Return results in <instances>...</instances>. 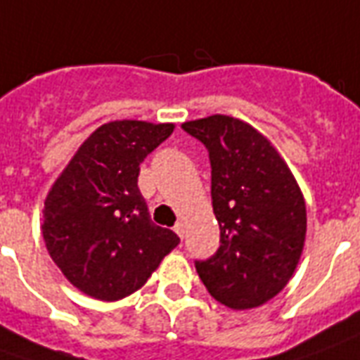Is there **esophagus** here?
I'll return each instance as SVG.
<instances>
[{
    "label": "esophagus",
    "mask_w": 360,
    "mask_h": 360,
    "mask_svg": "<svg viewBox=\"0 0 360 360\" xmlns=\"http://www.w3.org/2000/svg\"><path fill=\"white\" fill-rule=\"evenodd\" d=\"M175 233L179 236L181 240L185 238V222H183V220H179V222L175 224Z\"/></svg>",
    "instance_id": "obj_1"
}]
</instances>
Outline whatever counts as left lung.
Segmentation results:
<instances>
[{
  "label": "left lung",
  "mask_w": 360,
  "mask_h": 360,
  "mask_svg": "<svg viewBox=\"0 0 360 360\" xmlns=\"http://www.w3.org/2000/svg\"><path fill=\"white\" fill-rule=\"evenodd\" d=\"M181 127L208 150L220 224V248L195 263L198 276L232 310L263 306L288 285L302 255V191L275 146L248 122L212 115Z\"/></svg>",
  "instance_id": "8db88e82"
}]
</instances>
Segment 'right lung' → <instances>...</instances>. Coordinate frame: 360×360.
<instances>
[{
	"instance_id": "obj_1",
	"label": "right lung",
	"mask_w": 360,
	"mask_h": 360,
	"mask_svg": "<svg viewBox=\"0 0 360 360\" xmlns=\"http://www.w3.org/2000/svg\"><path fill=\"white\" fill-rule=\"evenodd\" d=\"M173 122L112 120L89 134L44 198L42 238L68 281L103 302H115L146 285L179 243L155 226L138 188L140 163Z\"/></svg>"
}]
</instances>
